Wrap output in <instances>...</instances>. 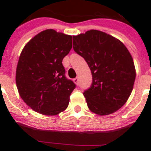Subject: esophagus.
<instances>
[{
    "instance_id": "1",
    "label": "esophagus",
    "mask_w": 151,
    "mask_h": 151,
    "mask_svg": "<svg viewBox=\"0 0 151 151\" xmlns=\"http://www.w3.org/2000/svg\"><path fill=\"white\" fill-rule=\"evenodd\" d=\"M73 82H74L77 85H79V78H78V77H76V78H75L74 79H73Z\"/></svg>"
}]
</instances>
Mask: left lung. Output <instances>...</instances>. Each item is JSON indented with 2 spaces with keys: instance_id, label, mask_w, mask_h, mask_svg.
<instances>
[{
  "instance_id": "left-lung-1",
  "label": "left lung",
  "mask_w": 151,
  "mask_h": 151,
  "mask_svg": "<svg viewBox=\"0 0 151 151\" xmlns=\"http://www.w3.org/2000/svg\"><path fill=\"white\" fill-rule=\"evenodd\" d=\"M73 49L87 62L91 86L83 93L88 107L100 116L120 109L129 99L135 80L132 57L122 41L98 30L73 36Z\"/></svg>"
}]
</instances>
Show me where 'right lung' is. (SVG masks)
I'll return each mask as SVG.
<instances>
[{
  "label": "right lung",
  "mask_w": 151,
  "mask_h": 151,
  "mask_svg": "<svg viewBox=\"0 0 151 151\" xmlns=\"http://www.w3.org/2000/svg\"><path fill=\"white\" fill-rule=\"evenodd\" d=\"M72 45L71 35L46 29L22 49L16 83L21 98L35 112L55 116L67 108L76 85L66 78L62 61Z\"/></svg>",
  "instance_id": "right-lung-1"
}]
</instances>
